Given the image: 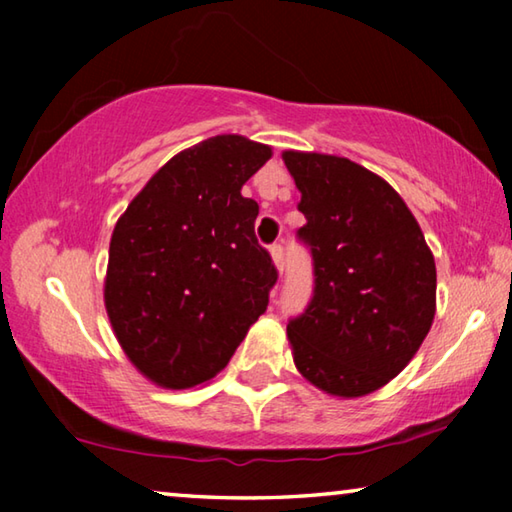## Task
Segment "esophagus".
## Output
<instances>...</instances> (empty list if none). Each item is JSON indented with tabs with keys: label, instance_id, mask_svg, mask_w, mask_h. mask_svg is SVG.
Instances as JSON below:
<instances>
[{
	"label": "esophagus",
	"instance_id": "obj_1",
	"mask_svg": "<svg viewBox=\"0 0 512 512\" xmlns=\"http://www.w3.org/2000/svg\"><path fill=\"white\" fill-rule=\"evenodd\" d=\"M271 259H273V264H275L277 271L284 273V248L280 244H273L271 246Z\"/></svg>",
	"mask_w": 512,
	"mask_h": 512
}]
</instances>
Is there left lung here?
<instances>
[{
    "instance_id": "obj_1",
    "label": "left lung",
    "mask_w": 512,
    "mask_h": 512,
    "mask_svg": "<svg viewBox=\"0 0 512 512\" xmlns=\"http://www.w3.org/2000/svg\"><path fill=\"white\" fill-rule=\"evenodd\" d=\"M307 225L316 287L287 327L293 363L339 400L400 375L436 316V262L402 196L339 155L284 151Z\"/></svg>"
}]
</instances>
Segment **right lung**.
I'll list each match as a JSON object with an SVG mask.
<instances>
[{"instance_id": "right-lung-1", "label": "right lung", "mask_w": 512, "mask_h": 512, "mask_svg": "<svg viewBox=\"0 0 512 512\" xmlns=\"http://www.w3.org/2000/svg\"><path fill=\"white\" fill-rule=\"evenodd\" d=\"M268 144L216 135L162 164L110 237L103 302L121 350L155 386L183 391L228 366L277 280L241 196Z\"/></svg>"}]
</instances>
